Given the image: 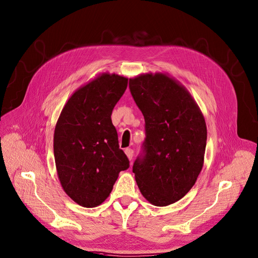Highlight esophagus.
<instances>
[{"mask_svg":"<svg viewBox=\"0 0 258 258\" xmlns=\"http://www.w3.org/2000/svg\"><path fill=\"white\" fill-rule=\"evenodd\" d=\"M125 154H126V156H127V158H128L130 160L133 159V156H134V150L133 149L126 148V149H125Z\"/></svg>","mask_w":258,"mask_h":258,"instance_id":"1","label":"esophagus"}]
</instances>
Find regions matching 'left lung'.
<instances>
[{
	"label": "left lung",
	"instance_id": "8db88e82",
	"mask_svg": "<svg viewBox=\"0 0 258 258\" xmlns=\"http://www.w3.org/2000/svg\"><path fill=\"white\" fill-rule=\"evenodd\" d=\"M130 90L145 118L144 156L133 166L142 195L155 206L180 201L203 169L205 117L188 90L164 73L130 78Z\"/></svg>",
	"mask_w": 258,
	"mask_h": 258
}]
</instances>
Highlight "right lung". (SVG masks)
I'll return each mask as SVG.
<instances>
[{
    "label": "right lung",
    "instance_id": "add662e5",
    "mask_svg": "<svg viewBox=\"0 0 258 258\" xmlns=\"http://www.w3.org/2000/svg\"><path fill=\"white\" fill-rule=\"evenodd\" d=\"M128 78L102 73L74 91L55 125L53 150L64 192L86 208L109 197L121 171L130 167L118 147L111 114Z\"/></svg>",
    "mask_w": 258,
    "mask_h": 258
}]
</instances>
